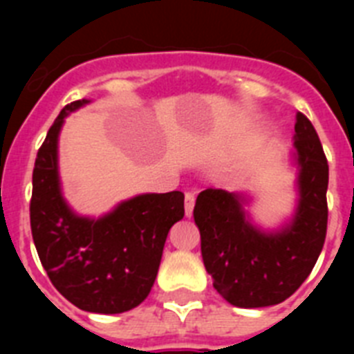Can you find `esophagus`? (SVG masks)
<instances>
[{
    "instance_id": "34e87169",
    "label": "esophagus",
    "mask_w": 354,
    "mask_h": 354,
    "mask_svg": "<svg viewBox=\"0 0 354 354\" xmlns=\"http://www.w3.org/2000/svg\"><path fill=\"white\" fill-rule=\"evenodd\" d=\"M193 207H195V193H186V196H184V211H186L187 218H192Z\"/></svg>"
}]
</instances>
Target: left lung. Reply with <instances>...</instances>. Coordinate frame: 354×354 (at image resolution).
<instances>
[{"instance_id":"8db88e82","label":"left lung","mask_w":354,"mask_h":354,"mask_svg":"<svg viewBox=\"0 0 354 354\" xmlns=\"http://www.w3.org/2000/svg\"><path fill=\"white\" fill-rule=\"evenodd\" d=\"M294 133L298 204L287 223L274 230L253 223L243 192L205 189L193 209L212 286L239 308L286 301L310 274L323 250L328 161L312 122L303 113L296 115Z\"/></svg>"}]
</instances>
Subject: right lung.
Listing matches in <instances>:
<instances>
[{
  "label": "right lung",
  "mask_w": 354,
  "mask_h": 354,
  "mask_svg": "<svg viewBox=\"0 0 354 354\" xmlns=\"http://www.w3.org/2000/svg\"><path fill=\"white\" fill-rule=\"evenodd\" d=\"M65 106L37 152L30 221L33 243L53 286L72 305L93 314H122L149 296L170 228L183 220L180 192L143 193L101 218L81 216L64 198L58 174V136Z\"/></svg>",
  "instance_id": "obj_1"
}]
</instances>
